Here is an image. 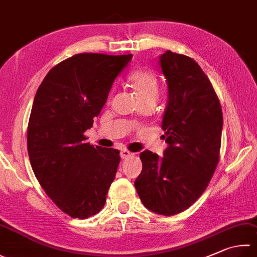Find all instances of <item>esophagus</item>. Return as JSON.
I'll list each match as a JSON object with an SVG mask.
<instances>
[{
  "instance_id": "1",
  "label": "esophagus",
  "mask_w": 257,
  "mask_h": 257,
  "mask_svg": "<svg viewBox=\"0 0 257 257\" xmlns=\"http://www.w3.org/2000/svg\"><path fill=\"white\" fill-rule=\"evenodd\" d=\"M131 156H132V153L128 152L127 150H122V151H120V158L122 159H127Z\"/></svg>"
}]
</instances>
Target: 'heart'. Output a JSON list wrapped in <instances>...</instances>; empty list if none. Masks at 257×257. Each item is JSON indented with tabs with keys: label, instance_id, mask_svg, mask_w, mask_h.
I'll return each mask as SVG.
<instances>
[{
	"label": "heart",
	"instance_id": "obj_1",
	"mask_svg": "<svg viewBox=\"0 0 257 257\" xmlns=\"http://www.w3.org/2000/svg\"><path fill=\"white\" fill-rule=\"evenodd\" d=\"M130 83L141 101H154L159 96V83L154 72L148 69H137L130 75Z\"/></svg>",
	"mask_w": 257,
	"mask_h": 257
}]
</instances>
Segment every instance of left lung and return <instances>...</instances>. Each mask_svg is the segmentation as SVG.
<instances>
[{"mask_svg":"<svg viewBox=\"0 0 257 257\" xmlns=\"http://www.w3.org/2000/svg\"><path fill=\"white\" fill-rule=\"evenodd\" d=\"M169 99L163 115V158L140 154L134 182L143 205L159 215L188 209L208 187L219 161L222 112L209 78L192 58L170 50L160 57Z\"/></svg>","mask_w":257,"mask_h":257,"instance_id":"1","label":"left lung"}]
</instances>
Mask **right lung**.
Wrapping results in <instances>:
<instances>
[{
	"mask_svg": "<svg viewBox=\"0 0 257 257\" xmlns=\"http://www.w3.org/2000/svg\"><path fill=\"white\" fill-rule=\"evenodd\" d=\"M132 55L78 53L52 67L39 86L28 124V153L48 197L71 218L99 212L120 161L119 151L94 147L93 126L114 79Z\"/></svg>",
	"mask_w": 257,
	"mask_h": 257,
	"instance_id": "right-lung-1",
	"label": "right lung"
}]
</instances>
